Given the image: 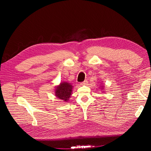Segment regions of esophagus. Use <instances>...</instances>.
Returning a JSON list of instances; mask_svg holds the SVG:
<instances>
[{
    "instance_id": "obj_1",
    "label": "esophagus",
    "mask_w": 151,
    "mask_h": 151,
    "mask_svg": "<svg viewBox=\"0 0 151 151\" xmlns=\"http://www.w3.org/2000/svg\"><path fill=\"white\" fill-rule=\"evenodd\" d=\"M88 80H84L83 82H82V83H81V85H82V86H83V85H86V84H87V83H88Z\"/></svg>"
}]
</instances>
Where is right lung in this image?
<instances>
[{
    "mask_svg": "<svg viewBox=\"0 0 151 151\" xmlns=\"http://www.w3.org/2000/svg\"><path fill=\"white\" fill-rule=\"evenodd\" d=\"M72 88L73 86L68 83L63 82L60 83L55 89V96L62 100L67 101L71 95Z\"/></svg>",
    "mask_w": 151,
    "mask_h": 151,
    "instance_id": "add662e5",
    "label": "right lung"
}]
</instances>
